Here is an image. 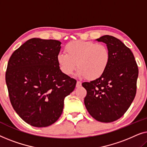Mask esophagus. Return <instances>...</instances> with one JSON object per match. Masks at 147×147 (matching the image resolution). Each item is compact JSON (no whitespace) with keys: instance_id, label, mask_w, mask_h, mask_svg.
I'll use <instances>...</instances> for the list:
<instances>
[{"instance_id":"esophagus-1","label":"esophagus","mask_w":147,"mask_h":147,"mask_svg":"<svg viewBox=\"0 0 147 147\" xmlns=\"http://www.w3.org/2000/svg\"><path fill=\"white\" fill-rule=\"evenodd\" d=\"M82 86V82L80 81H78L77 83H76V88H80Z\"/></svg>"}]
</instances>
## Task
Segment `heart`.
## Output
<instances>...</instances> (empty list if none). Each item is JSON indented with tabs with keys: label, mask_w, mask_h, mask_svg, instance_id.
Returning <instances> with one entry per match:
<instances>
[{
	"label": "heart",
	"mask_w": 147,
	"mask_h": 147,
	"mask_svg": "<svg viewBox=\"0 0 147 147\" xmlns=\"http://www.w3.org/2000/svg\"><path fill=\"white\" fill-rule=\"evenodd\" d=\"M65 51L66 53L58 54L57 61L66 76L71 75L78 67L79 77L94 80L103 75L109 65L110 51L103 44L73 41L65 45Z\"/></svg>",
	"instance_id": "obj_1"
}]
</instances>
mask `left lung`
Wrapping results in <instances>:
<instances>
[{
  "mask_svg": "<svg viewBox=\"0 0 147 147\" xmlns=\"http://www.w3.org/2000/svg\"><path fill=\"white\" fill-rule=\"evenodd\" d=\"M96 40L106 44L110 60L101 77L82 83L87 91L84 104L94 119L112 122L122 117L134 100L138 69L131 50L117 38L104 35Z\"/></svg>",
  "mask_w": 147,
  "mask_h": 147,
  "instance_id": "1",
  "label": "left lung"
}]
</instances>
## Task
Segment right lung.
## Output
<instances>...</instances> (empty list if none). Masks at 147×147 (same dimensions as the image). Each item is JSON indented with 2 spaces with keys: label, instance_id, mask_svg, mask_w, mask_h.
I'll return each mask as SVG.
<instances>
[{
  "label": "right lung",
  "instance_id": "obj_1",
  "mask_svg": "<svg viewBox=\"0 0 147 147\" xmlns=\"http://www.w3.org/2000/svg\"><path fill=\"white\" fill-rule=\"evenodd\" d=\"M61 43L33 38L12 54L5 80L11 103L18 115L35 127L59 119L64 98L75 89L76 80L59 69L57 56Z\"/></svg>",
  "mask_w": 147,
  "mask_h": 147
}]
</instances>
